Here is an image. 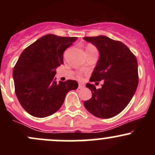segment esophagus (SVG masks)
<instances>
[{"instance_id": "1", "label": "esophagus", "mask_w": 155, "mask_h": 155, "mask_svg": "<svg viewBox=\"0 0 155 155\" xmlns=\"http://www.w3.org/2000/svg\"><path fill=\"white\" fill-rule=\"evenodd\" d=\"M84 87H85V85H84V84L79 83V86H78V88L81 89V88H83Z\"/></svg>"}]
</instances>
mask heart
<instances>
[{
	"label": "heart",
	"instance_id": "obj_1",
	"mask_svg": "<svg viewBox=\"0 0 155 155\" xmlns=\"http://www.w3.org/2000/svg\"><path fill=\"white\" fill-rule=\"evenodd\" d=\"M85 51H86V53L87 54H90V53H91V52L97 51V48L95 47L94 45L87 44L86 46V47H85ZM78 76H79V78H81L82 77V74H80V73H79V74L78 75Z\"/></svg>",
	"mask_w": 155,
	"mask_h": 155
}]
</instances>
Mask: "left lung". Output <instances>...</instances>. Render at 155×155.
Returning a JSON list of instances; mask_svg holds the SVG:
<instances>
[{
	"mask_svg": "<svg viewBox=\"0 0 155 155\" xmlns=\"http://www.w3.org/2000/svg\"><path fill=\"white\" fill-rule=\"evenodd\" d=\"M83 39L94 45L100 52L90 82L104 80L101 88L87 84L92 97L85 101L84 106L97 118H112L128 105L137 91L139 83L137 58L124 43L106 36Z\"/></svg>",
	"mask_w": 155,
	"mask_h": 155,
	"instance_id": "1",
	"label": "left lung"
}]
</instances>
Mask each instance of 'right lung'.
<instances>
[{
    "label": "right lung",
    "mask_w": 155,
    "mask_h": 155,
    "mask_svg": "<svg viewBox=\"0 0 155 155\" xmlns=\"http://www.w3.org/2000/svg\"><path fill=\"white\" fill-rule=\"evenodd\" d=\"M77 37L47 34L21 52L12 72L17 98L30 115L45 118L57 112L68 91L78 82L67 80L57 83L55 69L64 63L63 53Z\"/></svg>",
    "instance_id": "right-lung-1"
}]
</instances>
